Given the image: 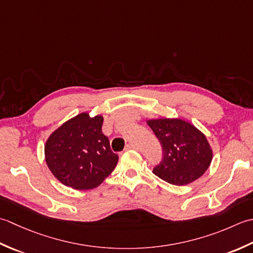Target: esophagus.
Instances as JSON below:
<instances>
[{
    "mask_svg": "<svg viewBox=\"0 0 253 253\" xmlns=\"http://www.w3.org/2000/svg\"><path fill=\"white\" fill-rule=\"evenodd\" d=\"M136 148V145L135 144H132V143H128L127 145L126 146V149H135Z\"/></svg>",
    "mask_w": 253,
    "mask_h": 253,
    "instance_id": "1",
    "label": "esophagus"
}]
</instances>
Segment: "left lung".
Returning <instances> with one entry per match:
<instances>
[{
    "instance_id": "8db88e82",
    "label": "left lung",
    "mask_w": 253,
    "mask_h": 253,
    "mask_svg": "<svg viewBox=\"0 0 253 253\" xmlns=\"http://www.w3.org/2000/svg\"><path fill=\"white\" fill-rule=\"evenodd\" d=\"M163 148L162 162L153 172L174 185H183L200 178L212 162L213 153L202 132L180 119L149 120Z\"/></svg>"
}]
</instances>
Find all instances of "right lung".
<instances>
[{"label": "right lung", "instance_id": "add662e5", "mask_svg": "<svg viewBox=\"0 0 253 253\" xmlns=\"http://www.w3.org/2000/svg\"><path fill=\"white\" fill-rule=\"evenodd\" d=\"M104 118L81 113L63 123L48 138L45 162L54 177L68 187L88 190L113 171L119 156L101 131Z\"/></svg>", "mask_w": 253, "mask_h": 253}]
</instances>
